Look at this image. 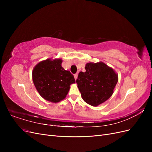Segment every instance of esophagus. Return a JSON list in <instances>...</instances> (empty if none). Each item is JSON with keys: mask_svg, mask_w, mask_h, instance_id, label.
<instances>
[{"mask_svg": "<svg viewBox=\"0 0 152 152\" xmlns=\"http://www.w3.org/2000/svg\"><path fill=\"white\" fill-rule=\"evenodd\" d=\"M77 77H78V73H75V74H74V78L75 80L77 79Z\"/></svg>", "mask_w": 152, "mask_h": 152, "instance_id": "34e87169", "label": "esophagus"}]
</instances>
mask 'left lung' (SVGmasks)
<instances>
[{"instance_id": "1", "label": "left lung", "mask_w": 152, "mask_h": 152, "mask_svg": "<svg viewBox=\"0 0 152 152\" xmlns=\"http://www.w3.org/2000/svg\"><path fill=\"white\" fill-rule=\"evenodd\" d=\"M85 69V72L79 73L76 82L84 102L96 107L112 95L118 75L112 68L102 62L88 63Z\"/></svg>"}]
</instances>
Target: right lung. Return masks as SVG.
<instances>
[{
    "label": "right lung",
    "instance_id": "1",
    "mask_svg": "<svg viewBox=\"0 0 152 152\" xmlns=\"http://www.w3.org/2000/svg\"><path fill=\"white\" fill-rule=\"evenodd\" d=\"M62 60L46 59L37 65L32 72V78L37 90L49 102L57 103L65 98L70 86L75 82L70 71L61 66Z\"/></svg>",
    "mask_w": 152,
    "mask_h": 152
}]
</instances>
